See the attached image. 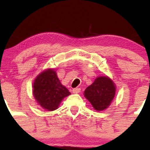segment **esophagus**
Masks as SVG:
<instances>
[{
	"label": "esophagus",
	"instance_id": "obj_1",
	"mask_svg": "<svg viewBox=\"0 0 150 150\" xmlns=\"http://www.w3.org/2000/svg\"><path fill=\"white\" fill-rule=\"evenodd\" d=\"M80 88H78V87H76V88L73 89V92L75 93V94H77V93L80 92Z\"/></svg>",
	"mask_w": 150,
	"mask_h": 150
}]
</instances>
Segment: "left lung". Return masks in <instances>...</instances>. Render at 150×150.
I'll return each instance as SVG.
<instances>
[{
	"mask_svg": "<svg viewBox=\"0 0 150 150\" xmlns=\"http://www.w3.org/2000/svg\"><path fill=\"white\" fill-rule=\"evenodd\" d=\"M85 97L97 111H103L108 107L116 94V86L107 76L96 78L85 91Z\"/></svg>",
	"mask_w": 150,
	"mask_h": 150,
	"instance_id": "obj_1",
	"label": "left lung"
}]
</instances>
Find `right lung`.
Returning a JSON list of instances; mask_svg holds the SVG:
<instances>
[{
  "instance_id": "obj_1",
  "label": "right lung",
  "mask_w": 150,
  "mask_h": 150,
  "mask_svg": "<svg viewBox=\"0 0 150 150\" xmlns=\"http://www.w3.org/2000/svg\"><path fill=\"white\" fill-rule=\"evenodd\" d=\"M33 94L36 101L44 109H57L61 101L70 92L62 85L56 71L48 69L37 77L33 84Z\"/></svg>"
}]
</instances>
